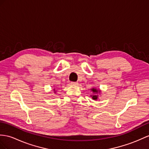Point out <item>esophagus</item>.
Returning <instances> with one entry per match:
<instances>
[{"instance_id": "obj_1", "label": "esophagus", "mask_w": 149, "mask_h": 149, "mask_svg": "<svg viewBox=\"0 0 149 149\" xmlns=\"http://www.w3.org/2000/svg\"><path fill=\"white\" fill-rule=\"evenodd\" d=\"M71 85L77 86L78 85V82H71Z\"/></svg>"}]
</instances>
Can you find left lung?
<instances>
[{"label":"left lung","mask_w":149,"mask_h":149,"mask_svg":"<svg viewBox=\"0 0 149 149\" xmlns=\"http://www.w3.org/2000/svg\"><path fill=\"white\" fill-rule=\"evenodd\" d=\"M90 91L92 92V95L90 96L92 97V99L95 100H97L99 99V95L101 93V90L99 88H92L90 89Z\"/></svg>","instance_id":"8db88e82"}]
</instances>
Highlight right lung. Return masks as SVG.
Returning <instances> with one entry per match:
<instances>
[{"label": "right lung", "instance_id": "add662e5", "mask_svg": "<svg viewBox=\"0 0 149 149\" xmlns=\"http://www.w3.org/2000/svg\"><path fill=\"white\" fill-rule=\"evenodd\" d=\"M54 93H56V90L55 89H54Z\"/></svg>", "mask_w": 149, "mask_h": 149}]
</instances>
